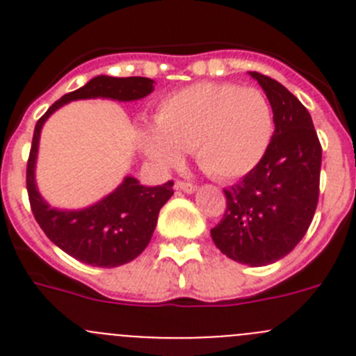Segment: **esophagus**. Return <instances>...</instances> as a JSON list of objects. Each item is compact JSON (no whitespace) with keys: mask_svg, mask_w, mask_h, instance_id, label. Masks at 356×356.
<instances>
[{"mask_svg":"<svg viewBox=\"0 0 356 356\" xmlns=\"http://www.w3.org/2000/svg\"><path fill=\"white\" fill-rule=\"evenodd\" d=\"M175 188H176V191H181V193L191 194V193H194V191H196V185L191 184V181L178 180V181H176V184H175Z\"/></svg>","mask_w":356,"mask_h":356,"instance_id":"esophagus-1","label":"esophagus"}]
</instances>
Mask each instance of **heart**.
Segmentation results:
<instances>
[{"label":"heart","instance_id":"heart-1","mask_svg":"<svg viewBox=\"0 0 356 356\" xmlns=\"http://www.w3.org/2000/svg\"><path fill=\"white\" fill-rule=\"evenodd\" d=\"M155 130L140 131V147L162 168L181 162V151L213 180H234L262 160L273 135V110L253 87L191 85L165 96L153 115Z\"/></svg>","mask_w":356,"mask_h":356}]
</instances>
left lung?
<instances>
[{"label": "left lung", "instance_id": "1", "mask_svg": "<svg viewBox=\"0 0 356 356\" xmlns=\"http://www.w3.org/2000/svg\"><path fill=\"white\" fill-rule=\"evenodd\" d=\"M271 103L275 134L241 181L225 188V216L212 241L235 262L259 267L291 253L305 237L319 201V137L308 110L284 85L253 71Z\"/></svg>", "mask_w": 356, "mask_h": 356}]
</instances>
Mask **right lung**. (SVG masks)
<instances>
[{"instance_id": "obj_1", "label": "right lung", "mask_w": 356, "mask_h": 356, "mask_svg": "<svg viewBox=\"0 0 356 356\" xmlns=\"http://www.w3.org/2000/svg\"><path fill=\"white\" fill-rule=\"evenodd\" d=\"M155 89V81L143 76H96L78 90L62 96L37 121L26 163V188L31 212L46 237L72 259L96 267H118L137 259L149 244L159 212L172 196V180L159 187H144L128 176L114 193L96 205L74 212H62L46 205L33 180L39 135L44 121L72 99L112 97L134 102Z\"/></svg>"}]
</instances>
